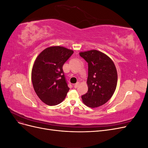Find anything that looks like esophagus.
Listing matches in <instances>:
<instances>
[{
  "mask_svg": "<svg viewBox=\"0 0 148 148\" xmlns=\"http://www.w3.org/2000/svg\"><path fill=\"white\" fill-rule=\"evenodd\" d=\"M79 84V82H77V83H75V84H73V86H74L75 88H77Z\"/></svg>",
  "mask_w": 148,
  "mask_h": 148,
  "instance_id": "1",
  "label": "esophagus"
}]
</instances>
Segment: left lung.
<instances>
[{
    "label": "left lung",
    "instance_id": "left-lung-1",
    "mask_svg": "<svg viewBox=\"0 0 148 148\" xmlns=\"http://www.w3.org/2000/svg\"><path fill=\"white\" fill-rule=\"evenodd\" d=\"M88 64V92L82 96L84 104L95 108L104 104L112 96L117 83V72L113 61L100 51L80 52Z\"/></svg>",
    "mask_w": 148,
    "mask_h": 148
}]
</instances>
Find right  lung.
Masks as SVG:
<instances>
[{"instance_id": "obj_1", "label": "right lung", "mask_w": 148, "mask_h": 148, "mask_svg": "<svg viewBox=\"0 0 148 148\" xmlns=\"http://www.w3.org/2000/svg\"><path fill=\"white\" fill-rule=\"evenodd\" d=\"M73 51L60 46L46 48L36 59L31 79L36 95L49 106H56L64 100L70 88L63 65Z\"/></svg>"}]
</instances>
